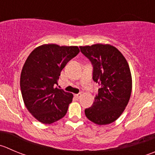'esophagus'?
<instances>
[{"instance_id": "esophagus-1", "label": "esophagus", "mask_w": 155, "mask_h": 155, "mask_svg": "<svg viewBox=\"0 0 155 155\" xmlns=\"http://www.w3.org/2000/svg\"><path fill=\"white\" fill-rule=\"evenodd\" d=\"M81 95H82V94H81V93H79V94H75L74 96H75V97H76V98L79 99V98H80Z\"/></svg>"}]
</instances>
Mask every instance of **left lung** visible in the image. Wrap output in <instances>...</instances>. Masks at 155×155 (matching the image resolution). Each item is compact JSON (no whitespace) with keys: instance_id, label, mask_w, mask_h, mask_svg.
Here are the masks:
<instances>
[{"instance_id":"left-lung-1","label":"left lung","mask_w":155,"mask_h":155,"mask_svg":"<svg viewBox=\"0 0 155 155\" xmlns=\"http://www.w3.org/2000/svg\"><path fill=\"white\" fill-rule=\"evenodd\" d=\"M81 52L93 67L92 79L98 83L97 94L86 117L98 125L114 122L125 110L132 91V76L127 60L118 49L110 45L81 46Z\"/></svg>"}]
</instances>
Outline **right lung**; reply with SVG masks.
<instances>
[{
  "label": "right lung",
  "mask_w": 155,
  "mask_h": 155,
  "mask_svg": "<svg viewBox=\"0 0 155 155\" xmlns=\"http://www.w3.org/2000/svg\"><path fill=\"white\" fill-rule=\"evenodd\" d=\"M76 46L43 45L31 51L20 76L24 103L35 118L45 124L66 115L73 94L56 87L63 69L79 54Z\"/></svg>",
  "instance_id": "right-lung-1"
}]
</instances>
